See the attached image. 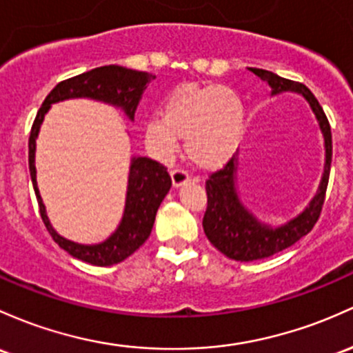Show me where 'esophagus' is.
<instances>
[{"label": "esophagus", "mask_w": 353, "mask_h": 353, "mask_svg": "<svg viewBox=\"0 0 353 353\" xmlns=\"http://www.w3.org/2000/svg\"><path fill=\"white\" fill-rule=\"evenodd\" d=\"M170 179H172L174 188H181L189 181V174L183 169H172L170 170Z\"/></svg>", "instance_id": "1"}]
</instances>
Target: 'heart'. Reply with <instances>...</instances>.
<instances>
[{
    "instance_id": "b5f03b06",
    "label": "heart",
    "mask_w": 353,
    "mask_h": 353,
    "mask_svg": "<svg viewBox=\"0 0 353 353\" xmlns=\"http://www.w3.org/2000/svg\"><path fill=\"white\" fill-rule=\"evenodd\" d=\"M161 114L145 122L144 141L162 162L172 161L184 137L191 164L204 170L219 169L234 156L245 132V103L223 85H183L169 94Z\"/></svg>"
}]
</instances>
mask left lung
Listing matches in <instances>:
<instances>
[{"mask_svg":"<svg viewBox=\"0 0 353 353\" xmlns=\"http://www.w3.org/2000/svg\"><path fill=\"white\" fill-rule=\"evenodd\" d=\"M258 79L266 82L271 88V95L281 92H296L303 95L315 114L325 141V168L321 176L319 191L310 201L308 208L296 218L281 226L271 228L261 223L243 206L236 189V170H238V156H233L223 169L216 170L206 181L208 208L203 218V228L212 246L218 248L228 258L236 261H254L280 253L300 238L313 230L320 218L321 206L325 203L328 177L332 164V130L323 108L303 83L283 79L276 73L261 68H250Z\"/></svg>","mask_w":353,"mask_h":353,"instance_id":"1","label":"left lung"}]
</instances>
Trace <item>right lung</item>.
Masks as SVG:
<instances>
[{
  "mask_svg": "<svg viewBox=\"0 0 353 353\" xmlns=\"http://www.w3.org/2000/svg\"><path fill=\"white\" fill-rule=\"evenodd\" d=\"M156 75L147 72H137L119 65H105L80 73L72 79L63 80L46 95L45 102L38 110L32 125L28 141V164L30 176L34 194H37L40 214L46 230L52 234L53 241L61 250L67 251L73 258L82 259L95 266H110L115 263L129 258L135 250H139L150 236L154 221H156L157 209L162 199L169 192L172 181L168 172V168L152 161L149 157H132L129 172V185H127L125 209H123L122 221L117 231L100 245H79L60 236L50 224L46 216L45 204L41 201L40 191L37 185V168H34V150H37V137L40 132V125L43 122L45 114L52 103L61 102L67 99H94L100 102L120 107L130 120H134L141 97L144 94L147 83Z\"/></svg>",
  "mask_w": 353,
  "mask_h": 353,
  "instance_id": "right-lung-1",
  "label": "right lung"
}]
</instances>
